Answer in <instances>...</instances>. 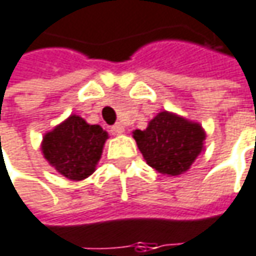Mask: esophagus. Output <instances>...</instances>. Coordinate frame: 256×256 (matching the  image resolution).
Returning a JSON list of instances; mask_svg holds the SVG:
<instances>
[{
  "mask_svg": "<svg viewBox=\"0 0 256 256\" xmlns=\"http://www.w3.org/2000/svg\"><path fill=\"white\" fill-rule=\"evenodd\" d=\"M112 132H113L114 134H122V133H124V126L120 124V123H116L112 128Z\"/></svg>",
  "mask_w": 256,
  "mask_h": 256,
  "instance_id": "esophagus-1",
  "label": "esophagus"
}]
</instances>
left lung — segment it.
<instances>
[{
  "instance_id": "1",
  "label": "left lung",
  "mask_w": 256,
  "mask_h": 256,
  "mask_svg": "<svg viewBox=\"0 0 256 256\" xmlns=\"http://www.w3.org/2000/svg\"><path fill=\"white\" fill-rule=\"evenodd\" d=\"M133 138L149 166L175 176L188 171L202 154L206 133L198 123L160 112L144 130H134Z\"/></svg>"
}]
</instances>
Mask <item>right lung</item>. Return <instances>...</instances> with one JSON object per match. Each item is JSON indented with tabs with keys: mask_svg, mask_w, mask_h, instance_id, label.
<instances>
[{
	"mask_svg": "<svg viewBox=\"0 0 256 256\" xmlns=\"http://www.w3.org/2000/svg\"><path fill=\"white\" fill-rule=\"evenodd\" d=\"M108 133L98 124H88L72 114L48 132L42 142L44 159L64 176L81 181L96 171Z\"/></svg>",
	"mask_w": 256,
	"mask_h": 256,
	"instance_id": "right-lung-1",
	"label": "right lung"
}]
</instances>
